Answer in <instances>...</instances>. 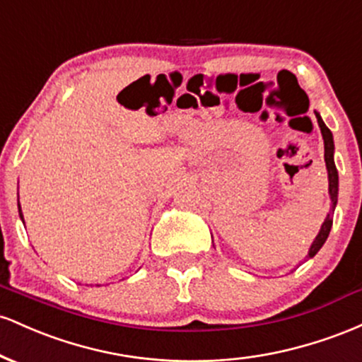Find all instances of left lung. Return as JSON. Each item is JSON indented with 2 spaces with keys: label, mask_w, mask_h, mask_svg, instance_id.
Returning <instances> with one entry per match:
<instances>
[{
  "label": "left lung",
  "mask_w": 362,
  "mask_h": 362,
  "mask_svg": "<svg viewBox=\"0 0 362 362\" xmlns=\"http://www.w3.org/2000/svg\"><path fill=\"white\" fill-rule=\"evenodd\" d=\"M318 120L320 131H322L323 136V144H325V165H327V172H328V194H330V201H332V207L330 213L327 214L325 221H323L322 228H320L317 238L313 240L311 243L310 250H308V257H315L318 253L320 248L323 247V243L327 242L328 233L332 230V223H334V209L337 206V194H339V172L335 168V161H334V136H332L330 129L325 126L322 117H320L318 112H315Z\"/></svg>",
  "instance_id": "obj_1"
}]
</instances>
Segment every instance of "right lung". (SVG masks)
<instances>
[{
	"instance_id": "1",
	"label": "right lung",
	"mask_w": 362,
	"mask_h": 362,
	"mask_svg": "<svg viewBox=\"0 0 362 362\" xmlns=\"http://www.w3.org/2000/svg\"><path fill=\"white\" fill-rule=\"evenodd\" d=\"M18 213H20V218L23 219V214H22V209H20V204H18Z\"/></svg>"
}]
</instances>
